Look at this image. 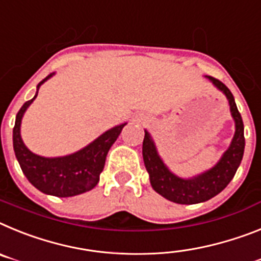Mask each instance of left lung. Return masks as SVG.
I'll return each mask as SVG.
<instances>
[{
	"label": "left lung",
	"mask_w": 261,
	"mask_h": 261,
	"mask_svg": "<svg viewBox=\"0 0 261 261\" xmlns=\"http://www.w3.org/2000/svg\"><path fill=\"white\" fill-rule=\"evenodd\" d=\"M206 79L221 90L226 96L230 105L231 117L235 122V134L230 146L226 149L218 163L207 171L184 178L177 176L167 167L160 158L151 134L144 130L143 139V160L149 174V182L153 190L164 198L181 205H193L205 202L213 198L228 185L239 168L244 153V126L240 113L238 112L234 96L225 84L214 77L206 76Z\"/></svg>",
	"instance_id": "left-lung-1"
}]
</instances>
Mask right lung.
<instances>
[{"mask_svg":"<svg viewBox=\"0 0 261 261\" xmlns=\"http://www.w3.org/2000/svg\"><path fill=\"white\" fill-rule=\"evenodd\" d=\"M55 73L43 79L38 87L33 99L23 103L17 117L13 128V147L15 158L21 165L23 174L31 184L42 193L55 197H73L89 192L98 184L99 174L105 167L106 155L110 147L119 137L122 128L127 123H121L101 134L97 139L87 147L79 149L71 155L58 158H44L31 152L24 146L21 137V123L27 108L38 96V90L43 83H46Z\"/></svg>","mask_w":261,"mask_h":261,"instance_id":"add662e5","label":"right lung"}]
</instances>
